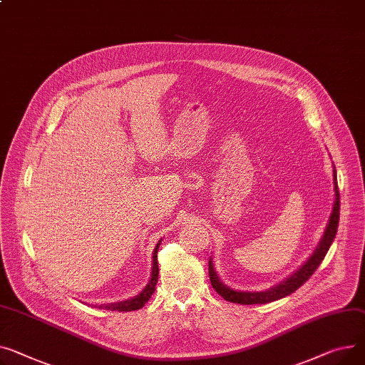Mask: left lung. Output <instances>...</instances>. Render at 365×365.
Returning a JSON list of instances; mask_svg holds the SVG:
<instances>
[{
	"mask_svg": "<svg viewBox=\"0 0 365 365\" xmlns=\"http://www.w3.org/2000/svg\"><path fill=\"white\" fill-rule=\"evenodd\" d=\"M333 185H334V202L333 210L329 217L327 226L324 229V233L319 242V245L315 247L314 252L309 255V258L299 267L297 272H294L289 277H286L283 282L272 286L270 289L261 290V292H248V290H236L225 284L220 277H218L217 272L214 270L212 258H210L208 262V274L212 287L215 292L223 297V299L240 305H252V304H267L273 302L277 299H282L290 294H294L298 287H301L311 276L317 270V267L324 259L331 242L334 240L337 226H339V210H341V201H339V189H337V178H336V168L333 165Z\"/></svg>",
	"mask_w": 365,
	"mask_h": 365,
	"instance_id": "obj_1",
	"label": "left lung"
}]
</instances>
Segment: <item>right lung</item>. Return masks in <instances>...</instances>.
I'll list each match as a JSON object with an SVG mask.
<instances>
[{"mask_svg":"<svg viewBox=\"0 0 365 365\" xmlns=\"http://www.w3.org/2000/svg\"><path fill=\"white\" fill-rule=\"evenodd\" d=\"M161 244V239L158 240L157 247L154 248V254H153V267H151V277L148 284L145 286L140 292L126 301H118V302H111V304H101V305H95L98 308H106L110 311H135V309H140L145 304H147L151 298V295L155 292V286L158 282V261H157V252Z\"/></svg>","mask_w":365,"mask_h":365,"instance_id":"right-lung-1","label":"right lung"}]
</instances>
